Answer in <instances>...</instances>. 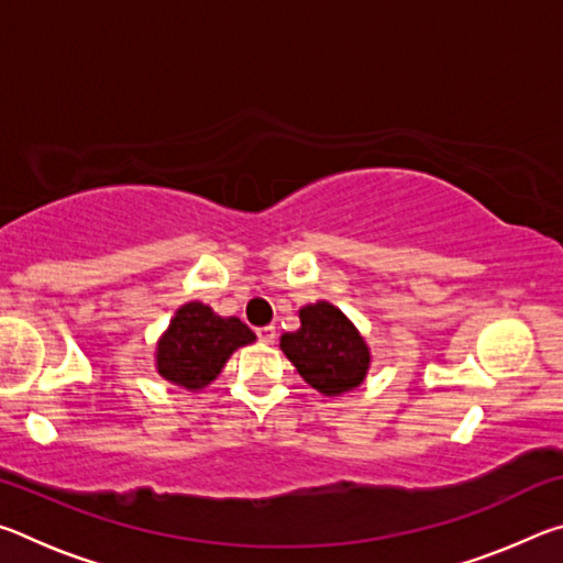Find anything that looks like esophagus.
Masks as SVG:
<instances>
[{
    "mask_svg": "<svg viewBox=\"0 0 563 563\" xmlns=\"http://www.w3.org/2000/svg\"><path fill=\"white\" fill-rule=\"evenodd\" d=\"M255 332H258V340H261V342H265V345H271V342H275V328H273V325L258 328Z\"/></svg>",
    "mask_w": 563,
    "mask_h": 563,
    "instance_id": "esophagus-1",
    "label": "esophagus"
}]
</instances>
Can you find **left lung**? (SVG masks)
I'll use <instances>...</instances> for the list:
<instances>
[{"instance_id":"obj_1","label":"left lung","mask_w":563,"mask_h":563,"mask_svg":"<svg viewBox=\"0 0 563 563\" xmlns=\"http://www.w3.org/2000/svg\"><path fill=\"white\" fill-rule=\"evenodd\" d=\"M300 328L283 332L280 350L312 389L338 397L365 383L373 352L345 312L328 300L302 305Z\"/></svg>"}]
</instances>
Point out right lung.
Wrapping results in <instances>:
<instances>
[{"label": "right lung", "mask_w": 563, "mask_h": 563, "mask_svg": "<svg viewBox=\"0 0 563 563\" xmlns=\"http://www.w3.org/2000/svg\"><path fill=\"white\" fill-rule=\"evenodd\" d=\"M251 342H255V332L245 322L221 318L211 305L190 300L180 305L161 332L154 365L166 383L196 393L221 375L238 347Z\"/></svg>", "instance_id": "right-lung-1"}]
</instances>
